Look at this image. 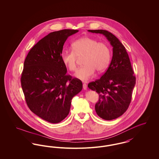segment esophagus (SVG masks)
<instances>
[{
	"instance_id": "obj_1",
	"label": "esophagus",
	"mask_w": 159,
	"mask_h": 159,
	"mask_svg": "<svg viewBox=\"0 0 159 159\" xmlns=\"http://www.w3.org/2000/svg\"><path fill=\"white\" fill-rule=\"evenodd\" d=\"M83 87L84 90H87V84H86L85 83H84V84H83Z\"/></svg>"
}]
</instances>
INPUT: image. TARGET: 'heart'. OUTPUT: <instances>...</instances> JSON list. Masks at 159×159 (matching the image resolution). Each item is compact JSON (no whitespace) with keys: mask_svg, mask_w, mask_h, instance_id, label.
<instances>
[{"mask_svg":"<svg viewBox=\"0 0 159 159\" xmlns=\"http://www.w3.org/2000/svg\"><path fill=\"white\" fill-rule=\"evenodd\" d=\"M73 51L63 52L61 61L70 70L75 71L78 58H83V66L78 68L75 76L84 81L90 79L96 70L103 72L110 61V50L106 43L98 42L89 37H83L71 44Z\"/></svg>","mask_w":159,"mask_h":159,"instance_id":"obj_1","label":"heart"}]
</instances>
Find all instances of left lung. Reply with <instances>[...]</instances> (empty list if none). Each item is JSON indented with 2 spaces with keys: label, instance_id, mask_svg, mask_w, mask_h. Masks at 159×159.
<instances>
[{
  "label": "left lung",
  "instance_id": "1",
  "mask_svg": "<svg viewBox=\"0 0 159 159\" xmlns=\"http://www.w3.org/2000/svg\"><path fill=\"white\" fill-rule=\"evenodd\" d=\"M88 31L102 34L113 47L112 59L105 74L88 84L90 89L99 95L95 105L97 115L104 120H113L127 111L136 84V77L125 48L115 35L102 30Z\"/></svg>",
  "mask_w": 159,
  "mask_h": 159
}]
</instances>
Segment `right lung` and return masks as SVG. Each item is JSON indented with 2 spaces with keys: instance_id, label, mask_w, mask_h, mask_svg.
<instances>
[{
  "instance_id": "obj_1",
  "label": "right lung",
  "mask_w": 159,
  "mask_h": 159,
  "mask_svg": "<svg viewBox=\"0 0 159 159\" xmlns=\"http://www.w3.org/2000/svg\"><path fill=\"white\" fill-rule=\"evenodd\" d=\"M78 31L51 32L32 47L24 62L21 85L26 104L50 123H59L67 116L72 98L83 89L81 80L66 75L61 58L67 39Z\"/></svg>"
}]
</instances>
